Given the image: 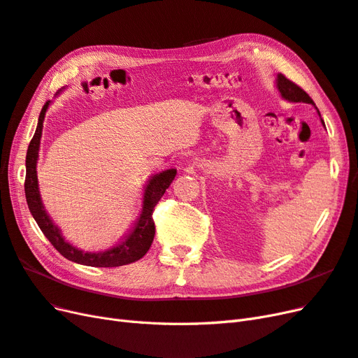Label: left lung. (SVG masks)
Returning <instances> with one entry per match:
<instances>
[{"label":"left lung","instance_id":"1","mask_svg":"<svg viewBox=\"0 0 358 358\" xmlns=\"http://www.w3.org/2000/svg\"><path fill=\"white\" fill-rule=\"evenodd\" d=\"M276 86H278L280 95H282V99H285L288 101H292V103H308V104L315 106V103H313L310 96L305 91H303L299 85H296L294 82H291L289 79H287L284 74H278ZM318 115H320V112H318ZM321 122L324 125L322 119H321Z\"/></svg>","mask_w":358,"mask_h":358}]
</instances>
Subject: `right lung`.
Here are the masks:
<instances>
[{
    "label": "right lung",
    "instance_id": "right-lung-1",
    "mask_svg": "<svg viewBox=\"0 0 358 358\" xmlns=\"http://www.w3.org/2000/svg\"><path fill=\"white\" fill-rule=\"evenodd\" d=\"M50 101H46L38 116L37 129L34 137L31 138L28 152H27V176H25V197L31 215L34 216L36 222L38 224L40 230L48 237V241L53 245L57 251L66 257L70 262H74L83 266L91 267H117L134 263L137 259L142 258L148 251L150 245L154 242L155 236V224L152 220L154 208L164 196L166 189L170 187L176 176V170L170 169L161 173H157L150 178L146 183L145 196H143V209L140 213L137 222L134 224L133 230L128 233L125 239L117 243L116 246L106 249L100 252H88L82 251V249L70 245L64 239L61 230L52 222L49 215L45 210V206L40 199L38 191V180H37V158H38V149H40V138L43 131V121H45V115L49 107Z\"/></svg>",
    "mask_w": 358,
    "mask_h": 358
}]
</instances>
